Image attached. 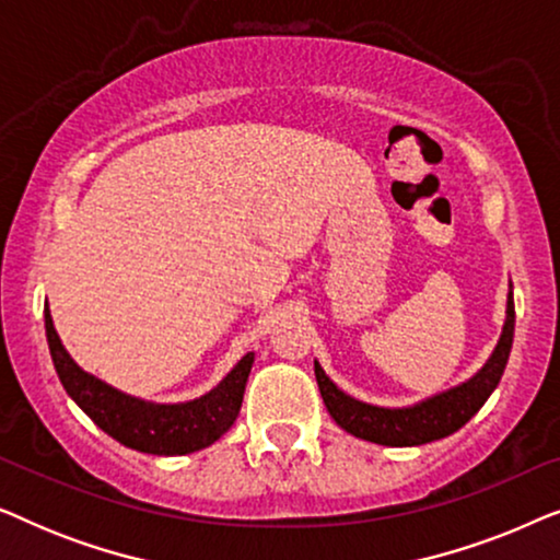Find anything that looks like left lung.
Masks as SVG:
<instances>
[{
	"mask_svg": "<svg viewBox=\"0 0 560 560\" xmlns=\"http://www.w3.org/2000/svg\"><path fill=\"white\" fill-rule=\"evenodd\" d=\"M512 336H515V301H512L510 282L508 318H504L500 341H497L487 364L462 385L443 389V393L425 397V400L408 405V408H380V405L362 402L336 387L318 362L316 382L326 410L331 412L336 425H341L347 433L380 443V446H420V443L446 439L477 416L487 397L500 385L510 359Z\"/></svg>",
	"mask_w": 560,
	"mask_h": 560,
	"instance_id": "obj_1",
	"label": "left lung"
}]
</instances>
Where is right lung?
<instances>
[{
    "instance_id": "1",
    "label": "right lung",
    "mask_w": 560,
    "mask_h": 560,
    "mask_svg": "<svg viewBox=\"0 0 560 560\" xmlns=\"http://www.w3.org/2000/svg\"><path fill=\"white\" fill-rule=\"evenodd\" d=\"M45 336L60 385L71 400L121 446L155 456L194 454L219 441L240 416L255 354H244L209 393L188 402H150L83 372L68 354L45 303Z\"/></svg>"
}]
</instances>
